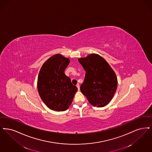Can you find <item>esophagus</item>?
<instances>
[{
  "label": "esophagus",
  "mask_w": 152,
  "mask_h": 152,
  "mask_svg": "<svg viewBox=\"0 0 152 152\" xmlns=\"http://www.w3.org/2000/svg\"><path fill=\"white\" fill-rule=\"evenodd\" d=\"M77 87L78 90H80V86H79V84H77Z\"/></svg>",
  "instance_id": "esophagus-1"
}]
</instances>
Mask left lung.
<instances>
[{
  "instance_id": "left-lung-1",
  "label": "left lung",
  "mask_w": 152,
  "mask_h": 152,
  "mask_svg": "<svg viewBox=\"0 0 152 152\" xmlns=\"http://www.w3.org/2000/svg\"><path fill=\"white\" fill-rule=\"evenodd\" d=\"M79 63L86 71L80 91L93 106L103 107L111 100L118 87L116 75L102 57L90 54L79 58Z\"/></svg>"
}]
</instances>
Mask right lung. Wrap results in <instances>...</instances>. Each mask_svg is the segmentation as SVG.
Here are the masks:
<instances>
[{"instance_id": "right-lung-1", "label": "right lung", "mask_w": 152, "mask_h": 152, "mask_svg": "<svg viewBox=\"0 0 152 152\" xmlns=\"http://www.w3.org/2000/svg\"><path fill=\"white\" fill-rule=\"evenodd\" d=\"M69 63V58L54 54L44 63L38 75L40 98L49 108L56 111L67 110L78 90L64 73Z\"/></svg>"}]
</instances>
